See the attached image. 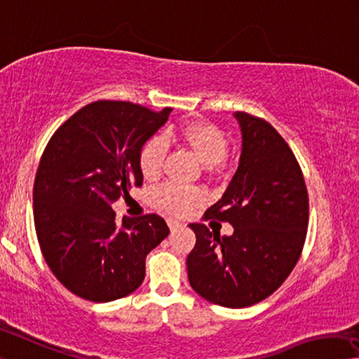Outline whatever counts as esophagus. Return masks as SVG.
<instances>
[{"label": "esophagus", "instance_id": "34e87169", "mask_svg": "<svg viewBox=\"0 0 359 359\" xmlns=\"http://www.w3.org/2000/svg\"><path fill=\"white\" fill-rule=\"evenodd\" d=\"M168 225H169V229H170V231H174V230H177L179 226L182 225L179 220H174V219H168Z\"/></svg>", "mask_w": 359, "mask_h": 359}]
</instances>
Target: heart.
Here are the masks:
<instances>
[{"label":"heart","mask_w":359,"mask_h":359,"mask_svg":"<svg viewBox=\"0 0 359 359\" xmlns=\"http://www.w3.org/2000/svg\"><path fill=\"white\" fill-rule=\"evenodd\" d=\"M179 137L189 147L193 155L210 169L224 161L230 149V142L224 130L212 123H191L179 130H170L168 137ZM168 153V142L161 135L149 139L140 149L139 168L145 179H156L163 170ZM203 201V193L198 189H185L172 184H164L153 191V203L163 212L182 215Z\"/></svg>","instance_id":"obj_1"}]
</instances>
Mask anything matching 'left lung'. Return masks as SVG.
<instances>
[{
	"label": "left lung",
	"mask_w": 359,
	"mask_h": 359,
	"mask_svg": "<svg viewBox=\"0 0 359 359\" xmlns=\"http://www.w3.org/2000/svg\"><path fill=\"white\" fill-rule=\"evenodd\" d=\"M240 166L203 220L229 222L231 236L190 224L196 244L187 257L193 291L229 309L259 304L291 275L309 226V191L297 158L269 121L236 111Z\"/></svg>",
	"instance_id": "left-lung-1"
}]
</instances>
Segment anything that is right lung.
I'll return each instance as SVG.
<instances>
[{"label": "right lung", "mask_w": 359, "mask_h": 359, "mask_svg": "<svg viewBox=\"0 0 359 359\" xmlns=\"http://www.w3.org/2000/svg\"><path fill=\"white\" fill-rule=\"evenodd\" d=\"M172 108L97 100L72 115L44 149L33 185L39 249L68 291L90 302L126 297L145 278V257L169 235L163 217L116 224L111 204L142 187L139 153Z\"/></svg>", "instance_id": "add662e5"}]
</instances>
